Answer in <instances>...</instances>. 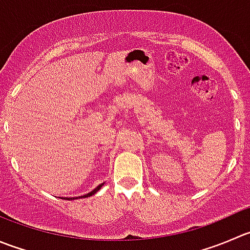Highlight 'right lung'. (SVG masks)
<instances>
[{"instance_id": "1", "label": "right lung", "mask_w": 250, "mask_h": 250, "mask_svg": "<svg viewBox=\"0 0 250 250\" xmlns=\"http://www.w3.org/2000/svg\"><path fill=\"white\" fill-rule=\"evenodd\" d=\"M103 186H104V183L100 184V186H99V187H96V188L93 190V192H90V193H88V194H86V195H84V198H88V197H91V195H94L96 192H98L99 189H100V188H101V187H103ZM79 198H81V197H79ZM73 199H77V198H73ZM71 200H72V198H71Z\"/></svg>"}]
</instances>
